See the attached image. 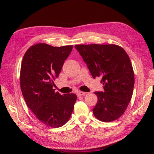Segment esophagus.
Segmentation results:
<instances>
[{"instance_id": "esophagus-1", "label": "esophagus", "mask_w": 154, "mask_h": 154, "mask_svg": "<svg viewBox=\"0 0 154 154\" xmlns=\"http://www.w3.org/2000/svg\"><path fill=\"white\" fill-rule=\"evenodd\" d=\"M77 94L78 97H81V96H83L85 94H86L85 92H83V91H78L77 93Z\"/></svg>"}]
</instances>
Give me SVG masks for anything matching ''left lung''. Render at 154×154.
<instances>
[{
    "label": "left lung",
    "mask_w": 154,
    "mask_h": 154,
    "mask_svg": "<svg viewBox=\"0 0 154 154\" xmlns=\"http://www.w3.org/2000/svg\"><path fill=\"white\" fill-rule=\"evenodd\" d=\"M92 77L101 78L104 91H96L98 102L94 115L111 122L122 115L132 99L134 74L130 57L122 48L114 44L77 45Z\"/></svg>",
    "instance_id": "left-lung-1"
}]
</instances>
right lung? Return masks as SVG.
I'll return each instance as SVG.
<instances>
[{"label": "right lung", "instance_id": "obj_1", "mask_svg": "<svg viewBox=\"0 0 154 154\" xmlns=\"http://www.w3.org/2000/svg\"><path fill=\"white\" fill-rule=\"evenodd\" d=\"M72 49L73 45L37 44L28 49L22 60L20 81L24 99L37 119L51 128L67 122L77 100L75 94L61 95L54 89V81Z\"/></svg>", "mask_w": 154, "mask_h": 154}]
</instances>
